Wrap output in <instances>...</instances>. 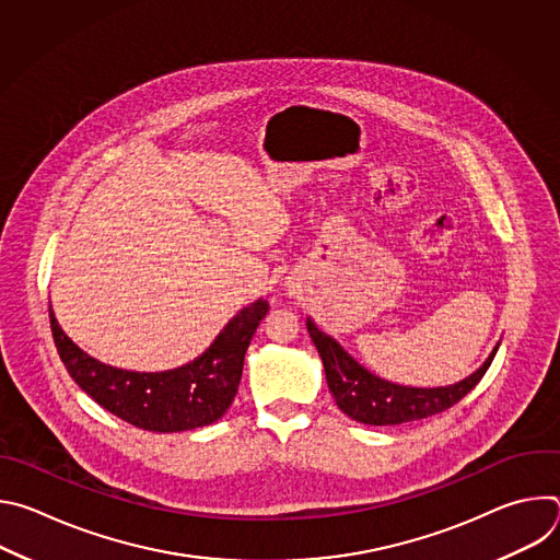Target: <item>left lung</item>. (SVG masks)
Segmentation results:
<instances>
[{"instance_id": "8db88e82", "label": "left lung", "mask_w": 560, "mask_h": 560, "mask_svg": "<svg viewBox=\"0 0 560 560\" xmlns=\"http://www.w3.org/2000/svg\"><path fill=\"white\" fill-rule=\"evenodd\" d=\"M307 332L324 361L328 387L343 415L365 425H401L445 412L476 387L492 365L497 348L486 363L467 378L445 387H410L385 381L354 361L330 335L322 332L307 316Z\"/></svg>"}]
</instances>
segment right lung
<instances>
[{
  "label": "right lung",
  "instance_id": "1",
  "mask_svg": "<svg viewBox=\"0 0 560 560\" xmlns=\"http://www.w3.org/2000/svg\"><path fill=\"white\" fill-rule=\"evenodd\" d=\"M268 310L264 299L238 310L210 348L182 368L132 372L106 365L74 346L48 305L52 339L72 381L104 410L148 432L197 430L225 415L242 381L246 350Z\"/></svg>",
  "mask_w": 560,
  "mask_h": 560
}]
</instances>
